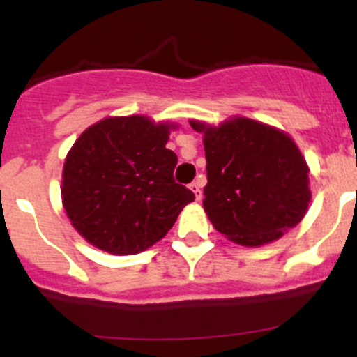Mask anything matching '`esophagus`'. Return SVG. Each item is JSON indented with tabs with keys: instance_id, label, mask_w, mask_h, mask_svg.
Masks as SVG:
<instances>
[{
	"instance_id": "obj_1",
	"label": "esophagus",
	"mask_w": 357,
	"mask_h": 357,
	"mask_svg": "<svg viewBox=\"0 0 357 357\" xmlns=\"http://www.w3.org/2000/svg\"><path fill=\"white\" fill-rule=\"evenodd\" d=\"M189 189L193 191L195 198H197V200H202V184H200V181L191 182V184H189Z\"/></svg>"
}]
</instances>
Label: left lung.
<instances>
[{
    "instance_id": "1",
    "label": "left lung",
    "mask_w": 357,
    "mask_h": 357,
    "mask_svg": "<svg viewBox=\"0 0 357 357\" xmlns=\"http://www.w3.org/2000/svg\"><path fill=\"white\" fill-rule=\"evenodd\" d=\"M189 125L204 134V209L218 232L261 247L302 222L311 202L309 168L286 132L241 116L218 127Z\"/></svg>"
}]
</instances>
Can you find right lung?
I'll list each match as a JSON object with an SVG mask.
<instances>
[{"mask_svg": "<svg viewBox=\"0 0 357 357\" xmlns=\"http://www.w3.org/2000/svg\"><path fill=\"white\" fill-rule=\"evenodd\" d=\"M175 123L146 116L105 118L68 151L62 206L78 234L114 255L139 254L168 234L193 191L176 184L166 148Z\"/></svg>", "mask_w": 357, "mask_h": 357, "instance_id": "1", "label": "right lung"}]
</instances>
